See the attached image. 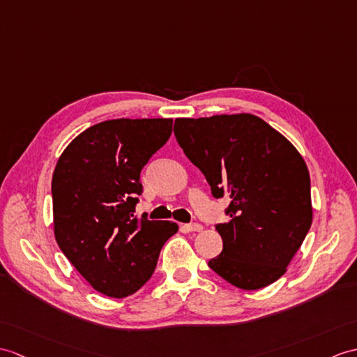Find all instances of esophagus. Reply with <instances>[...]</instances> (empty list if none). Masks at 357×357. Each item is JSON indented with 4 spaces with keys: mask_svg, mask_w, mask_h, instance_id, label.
I'll return each instance as SVG.
<instances>
[{
    "mask_svg": "<svg viewBox=\"0 0 357 357\" xmlns=\"http://www.w3.org/2000/svg\"><path fill=\"white\" fill-rule=\"evenodd\" d=\"M182 231L184 233H193V231L199 233V231H202V225L201 223H185V225H182Z\"/></svg>",
    "mask_w": 357,
    "mask_h": 357,
    "instance_id": "obj_1",
    "label": "esophagus"
}]
</instances>
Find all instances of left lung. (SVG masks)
<instances>
[{"label": "left lung", "mask_w": 357, "mask_h": 357, "mask_svg": "<svg viewBox=\"0 0 357 357\" xmlns=\"http://www.w3.org/2000/svg\"><path fill=\"white\" fill-rule=\"evenodd\" d=\"M178 144L211 187L228 196L218 223L222 252L208 266L245 291L277 281L312 225L310 176L289 139L252 114L178 119Z\"/></svg>", "instance_id": "8db88e82"}]
</instances>
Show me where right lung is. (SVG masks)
I'll use <instances>...</instances> for the list:
<instances>
[{
  "label": "right lung",
  "instance_id": "obj_1",
  "mask_svg": "<svg viewBox=\"0 0 357 357\" xmlns=\"http://www.w3.org/2000/svg\"><path fill=\"white\" fill-rule=\"evenodd\" d=\"M172 119H119L74 138L52 181L54 237L66 259L97 292L135 294L152 277L175 222L135 216L139 173L167 143Z\"/></svg>",
  "mask_w": 357,
  "mask_h": 357
}]
</instances>
